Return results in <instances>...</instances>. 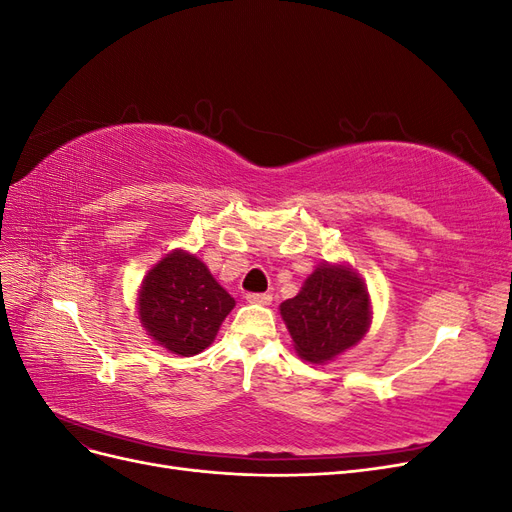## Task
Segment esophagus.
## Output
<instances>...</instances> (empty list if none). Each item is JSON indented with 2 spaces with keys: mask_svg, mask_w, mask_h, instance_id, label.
Returning <instances> with one entry per match:
<instances>
[{
  "mask_svg": "<svg viewBox=\"0 0 512 512\" xmlns=\"http://www.w3.org/2000/svg\"><path fill=\"white\" fill-rule=\"evenodd\" d=\"M245 299H247V303H254V305H271V301H273L269 292H250Z\"/></svg>",
  "mask_w": 512,
  "mask_h": 512,
  "instance_id": "obj_1",
  "label": "esophagus"
}]
</instances>
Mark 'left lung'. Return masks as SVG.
Masks as SVG:
<instances>
[{
    "mask_svg": "<svg viewBox=\"0 0 512 512\" xmlns=\"http://www.w3.org/2000/svg\"><path fill=\"white\" fill-rule=\"evenodd\" d=\"M294 350L303 361L327 363L356 346L371 324V301L361 275L348 265H320L297 297L280 305Z\"/></svg>",
    "mask_w": 512,
    "mask_h": 512,
    "instance_id": "left-lung-1",
    "label": "left lung"
}]
</instances>
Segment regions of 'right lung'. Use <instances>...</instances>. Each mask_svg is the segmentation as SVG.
Segmentation results:
<instances>
[{"mask_svg": "<svg viewBox=\"0 0 512 512\" xmlns=\"http://www.w3.org/2000/svg\"><path fill=\"white\" fill-rule=\"evenodd\" d=\"M235 307L203 260L185 250L166 254L138 290V320L156 344L173 354L203 352Z\"/></svg>", "mask_w": 512, "mask_h": 512, "instance_id": "add662e5", "label": "right lung"}]
</instances>
